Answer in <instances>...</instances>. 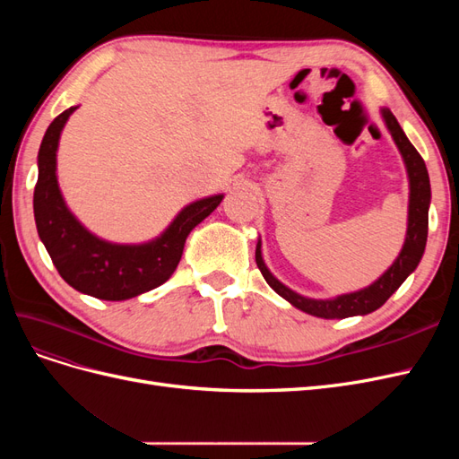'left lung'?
Here are the masks:
<instances>
[{
    "label": "left lung",
    "mask_w": 459,
    "mask_h": 459,
    "mask_svg": "<svg viewBox=\"0 0 459 459\" xmlns=\"http://www.w3.org/2000/svg\"><path fill=\"white\" fill-rule=\"evenodd\" d=\"M381 115L400 151L402 159H404L408 179H410L406 241H404V247H402L398 258L393 262V266L388 268L377 281H373L366 289L354 290V293H346V295H339L335 299H325V300L308 299L295 293V290H290L280 280H275L266 264L262 260L260 239L256 243V266L262 272L264 280H266V283L275 290L277 295L293 304L295 308L307 312L310 316L325 317V319H342L351 316H366L373 310L381 308L388 300V297H391L394 290L406 281V277L418 268V264L425 253L427 230H429V204H430V184H429L427 166L418 149L410 143L404 130L400 128V124L391 110L381 108Z\"/></svg>",
    "instance_id": "1"
}]
</instances>
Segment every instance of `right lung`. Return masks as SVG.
Masks as SVG:
<instances>
[{"instance_id": "add662e5", "label": "right lung", "mask_w": 459, "mask_h": 459, "mask_svg": "<svg viewBox=\"0 0 459 459\" xmlns=\"http://www.w3.org/2000/svg\"><path fill=\"white\" fill-rule=\"evenodd\" d=\"M76 108H66L55 118L39 145L38 184L34 187L38 235L68 285L101 300H126L169 280L184 255L187 235L214 211L224 195L187 204L152 241L120 245L100 239L68 211L57 182L59 137Z\"/></svg>"}]
</instances>
